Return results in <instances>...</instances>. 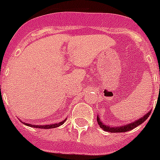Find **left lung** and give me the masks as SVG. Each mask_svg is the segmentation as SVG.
Returning <instances> with one entry per match:
<instances>
[{
	"instance_id": "8db88e82",
	"label": "left lung",
	"mask_w": 160,
	"mask_h": 160,
	"mask_svg": "<svg viewBox=\"0 0 160 160\" xmlns=\"http://www.w3.org/2000/svg\"><path fill=\"white\" fill-rule=\"evenodd\" d=\"M151 113V110H149L147 114H145L144 116H142V118L137 119L135 121H133L131 123H129L128 124H124V125H119V126H110V125H108V124H105L103 122H101L100 120V118L99 117V115H97V122L100 127L103 130L107 132H110V133H122V132H127L131 130V129H134L135 127L139 126L142 123H144L148 117L149 116V114Z\"/></svg>"
}]
</instances>
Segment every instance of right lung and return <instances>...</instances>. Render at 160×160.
Instances as JSON below:
<instances>
[{
	"label": "right lung",
	"instance_id": "right-lung-1",
	"mask_svg": "<svg viewBox=\"0 0 160 160\" xmlns=\"http://www.w3.org/2000/svg\"><path fill=\"white\" fill-rule=\"evenodd\" d=\"M67 119V118H66ZM66 119H64V120H62L61 122H60V123H55V124H46V125H36V124H28V123H25V122H22L23 124H25L26 125H27V126H30V127H33V128H39V129H53V128H56V127H59L60 126V125H62L65 122V120H66Z\"/></svg>",
	"mask_w": 160,
	"mask_h": 160
}]
</instances>
